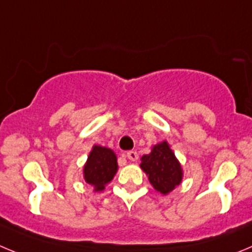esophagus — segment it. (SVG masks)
I'll use <instances>...</instances> for the list:
<instances>
[{"label": "esophagus", "instance_id": "obj_1", "mask_svg": "<svg viewBox=\"0 0 252 252\" xmlns=\"http://www.w3.org/2000/svg\"><path fill=\"white\" fill-rule=\"evenodd\" d=\"M126 158L131 160V162H135V160H138V153L135 151L126 152Z\"/></svg>", "mask_w": 252, "mask_h": 252}]
</instances>
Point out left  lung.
<instances>
[{"instance_id":"obj_1","label":"left lung","mask_w":252,"mask_h":252,"mask_svg":"<svg viewBox=\"0 0 252 252\" xmlns=\"http://www.w3.org/2000/svg\"><path fill=\"white\" fill-rule=\"evenodd\" d=\"M139 165L148 177L149 183L159 193H171L182 183V165L167 140L152 147L151 153L144 154L140 158Z\"/></svg>"}]
</instances>
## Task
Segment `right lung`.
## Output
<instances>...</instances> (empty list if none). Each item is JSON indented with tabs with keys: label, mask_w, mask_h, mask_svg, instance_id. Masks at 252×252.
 Wrapping results in <instances>:
<instances>
[{
	"label": "right lung",
	"mask_w": 252,
	"mask_h": 252,
	"mask_svg": "<svg viewBox=\"0 0 252 252\" xmlns=\"http://www.w3.org/2000/svg\"><path fill=\"white\" fill-rule=\"evenodd\" d=\"M117 172L118 158L114 151L98 144L93 146L84 164L83 176L85 182L94 188V192L105 189V186L112 182Z\"/></svg>",
	"instance_id": "1"
}]
</instances>
